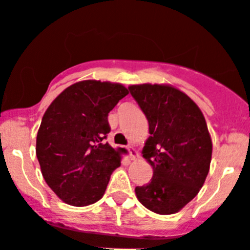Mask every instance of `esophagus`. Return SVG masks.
I'll return each instance as SVG.
<instances>
[{
  "label": "esophagus",
  "instance_id": "1",
  "mask_svg": "<svg viewBox=\"0 0 250 250\" xmlns=\"http://www.w3.org/2000/svg\"><path fill=\"white\" fill-rule=\"evenodd\" d=\"M127 150H128V153H129V158L130 159L136 158V157H137V150L134 149V148L132 147V146H128Z\"/></svg>",
  "mask_w": 250,
  "mask_h": 250
}]
</instances>
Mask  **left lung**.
I'll return each instance as SVG.
<instances>
[{
    "label": "left lung",
    "instance_id": "1",
    "mask_svg": "<svg viewBox=\"0 0 250 250\" xmlns=\"http://www.w3.org/2000/svg\"><path fill=\"white\" fill-rule=\"evenodd\" d=\"M149 125L143 157L153 167L149 183L136 187L138 201L158 214H173L189 203L204 184L212 139L198 105L186 93L164 84L129 88Z\"/></svg>",
    "mask_w": 250,
    "mask_h": 250
}]
</instances>
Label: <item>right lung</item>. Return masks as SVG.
<instances>
[{
    "instance_id": "1",
    "label": "right lung",
    "mask_w": 250,
    "mask_h": 250,
    "mask_svg": "<svg viewBox=\"0 0 250 250\" xmlns=\"http://www.w3.org/2000/svg\"><path fill=\"white\" fill-rule=\"evenodd\" d=\"M127 94L118 83L83 81L64 89L44 112L36 154L46 183L67 204L100 201L121 166L120 152L105 139L108 113Z\"/></svg>"
}]
</instances>
